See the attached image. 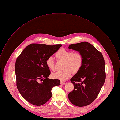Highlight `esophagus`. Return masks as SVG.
<instances>
[{"label":"esophagus","mask_w":120,"mask_h":120,"mask_svg":"<svg viewBox=\"0 0 120 120\" xmlns=\"http://www.w3.org/2000/svg\"><path fill=\"white\" fill-rule=\"evenodd\" d=\"M60 84H61V85H64V84H65V82H64V81H60Z\"/></svg>","instance_id":"obj_1"}]
</instances>
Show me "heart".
<instances>
[{
    "instance_id": "heart-1",
    "label": "heart",
    "mask_w": 120,
    "mask_h": 120,
    "mask_svg": "<svg viewBox=\"0 0 120 120\" xmlns=\"http://www.w3.org/2000/svg\"><path fill=\"white\" fill-rule=\"evenodd\" d=\"M55 55L59 60L64 61L65 69L52 73V76L54 78L62 81L66 80L71 76L73 73H77L82 67L83 59L82 55L79 52L74 53L71 50L61 48L57 52ZM46 64L50 69L55 70L54 59L52 56H50L46 59Z\"/></svg>"
}]
</instances>
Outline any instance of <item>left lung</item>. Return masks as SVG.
Wrapping results in <instances>:
<instances>
[{"instance_id": "8db88e82", "label": "left lung", "mask_w": 120, "mask_h": 120, "mask_svg": "<svg viewBox=\"0 0 120 120\" xmlns=\"http://www.w3.org/2000/svg\"><path fill=\"white\" fill-rule=\"evenodd\" d=\"M68 48L79 52L83 61L80 69L70 80L74 89L68 97L75 106H86L97 98L105 82L104 59L101 53L88 42L71 44Z\"/></svg>"}]
</instances>
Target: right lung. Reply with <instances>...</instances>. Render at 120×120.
I'll list each match as a JSON object with an SVG mask.
<instances>
[{
    "mask_svg": "<svg viewBox=\"0 0 120 120\" xmlns=\"http://www.w3.org/2000/svg\"><path fill=\"white\" fill-rule=\"evenodd\" d=\"M61 46L31 44L17 59L15 67L17 86L22 96L29 103L35 106L44 104L52 96V88L60 85V80L48 78L51 72L46 60Z\"/></svg>",
    "mask_w": 120,
    "mask_h": 120,
    "instance_id": "add662e5",
    "label": "right lung"
}]
</instances>
